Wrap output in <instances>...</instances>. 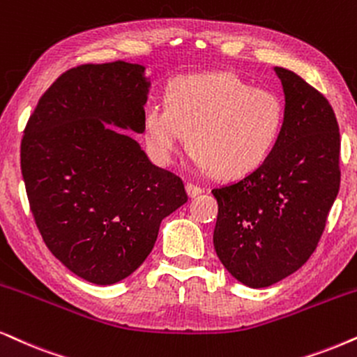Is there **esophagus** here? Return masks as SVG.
Listing matches in <instances>:
<instances>
[{"mask_svg": "<svg viewBox=\"0 0 357 357\" xmlns=\"http://www.w3.org/2000/svg\"><path fill=\"white\" fill-rule=\"evenodd\" d=\"M186 192H188L189 197H196V196H199V194L202 192V188L201 186H196V184H192V183H188L186 184Z\"/></svg>", "mask_w": 357, "mask_h": 357, "instance_id": "1", "label": "esophagus"}]
</instances>
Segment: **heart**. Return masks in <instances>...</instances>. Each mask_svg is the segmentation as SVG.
Returning a JSON list of instances; mask_svg holds the SVG:
<instances>
[{"label":"heart","mask_w":357,"mask_h":357,"mask_svg":"<svg viewBox=\"0 0 357 357\" xmlns=\"http://www.w3.org/2000/svg\"><path fill=\"white\" fill-rule=\"evenodd\" d=\"M283 121L285 105L272 90L254 89L232 72H207L179 77L166 103L148 102L143 138L156 161L169 163L189 135L197 165L234 179L268 160Z\"/></svg>","instance_id":"b5f03b06"}]
</instances>
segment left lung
Wrapping results in <instances>:
<instances>
[{"mask_svg":"<svg viewBox=\"0 0 357 357\" xmlns=\"http://www.w3.org/2000/svg\"><path fill=\"white\" fill-rule=\"evenodd\" d=\"M285 121L272 155L245 178L212 189L214 249L234 278L265 288L317 249L340 191V126L329 102L295 72L273 67Z\"/></svg>","mask_w":357,"mask_h":357,"instance_id":"8db88e82","label":"left lung"}]
</instances>
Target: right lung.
<instances>
[{
  "instance_id": "add662e5",
  "label": "right lung",
  "mask_w": 357,
  "mask_h": 357,
  "mask_svg": "<svg viewBox=\"0 0 357 357\" xmlns=\"http://www.w3.org/2000/svg\"><path fill=\"white\" fill-rule=\"evenodd\" d=\"M150 87L145 66L125 61L67 70L39 98L21 142L40 236L64 267L96 285L132 275L161 220L188 201L181 179L121 132L143 133Z\"/></svg>"
}]
</instances>
